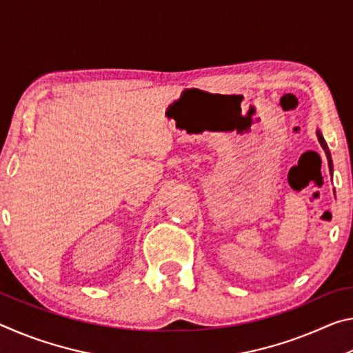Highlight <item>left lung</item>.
Returning <instances> with one entry per match:
<instances>
[{
  "mask_svg": "<svg viewBox=\"0 0 353 353\" xmlns=\"http://www.w3.org/2000/svg\"><path fill=\"white\" fill-rule=\"evenodd\" d=\"M318 134V140H319V143H321V146H322V149H324L325 151V154H327V159H328V166H330V170H332V157H330V151H328V146H327V143H325V140H324V137H322V134L319 132H316Z\"/></svg>",
  "mask_w": 353,
  "mask_h": 353,
  "instance_id": "8db88e82",
  "label": "left lung"
}]
</instances>
